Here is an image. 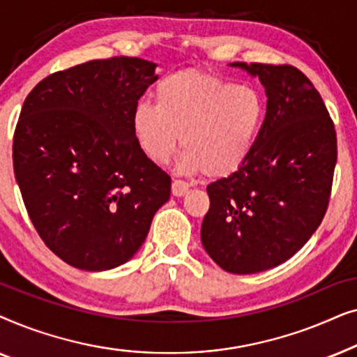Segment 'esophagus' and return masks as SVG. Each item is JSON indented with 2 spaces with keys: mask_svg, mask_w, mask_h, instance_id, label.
Instances as JSON below:
<instances>
[{
  "mask_svg": "<svg viewBox=\"0 0 357 357\" xmlns=\"http://www.w3.org/2000/svg\"><path fill=\"white\" fill-rule=\"evenodd\" d=\"M190 185L183 180H174L172 182V195L174 197H185L188 193Z\"/></svg>",
  "mask_w": 357,
  "mask_h": 357,
  "instance_id": "esophagus-1",
  "label": "esophagus"
}]
</instances>
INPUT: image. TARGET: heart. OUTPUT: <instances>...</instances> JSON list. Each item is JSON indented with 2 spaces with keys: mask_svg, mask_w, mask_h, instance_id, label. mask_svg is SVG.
Wrapping results in <instances>:
<instances>
[{
  "mask_svg": "<svg viewBox=\"0 0 357 357\" xmlns=\"http://www.w3.org/2000/svg\"><path fill=\"white\" fill-rule=\"evenodd\" d=\"M265 120V99L255 87L188 70L158 82L155 105H135L131 131L151 162H167L180 143V170L222 178L243 167Z\"/></svg>",
  "mask_w": 357,
  "mask_h": 357,
  "instance_id": "obj_1",
  "label": "heart"
}]
</instances>
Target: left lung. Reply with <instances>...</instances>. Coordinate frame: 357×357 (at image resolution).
I'll return each mask as SVG.
<instances>
[{
    "instance_id": "1",
    "label": "left lung",
    "mask_w": 357,
    "mask_h": 357,
    "mask_svg": "<svg viewBox=\"0 0 357 357\" xmlns=\"http://www.w3.org/2000/svg\"><path fill=\"white\" fill-rule=\"evenodd\" d=\"M258 76L266 120L242 169L209 183L202 242L222 270L252 275L305 245L328 208L336 164L333 120L304 73L291 65L231 63Z\"/></svg>"
}]
</instances>
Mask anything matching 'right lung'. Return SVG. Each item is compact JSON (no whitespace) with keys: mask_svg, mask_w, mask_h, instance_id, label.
<instances>
[{"mask_svg":"<svg viewBox=\"0 0 357 357\" xmlns=\"http://www.w3.org/2000/svg\"><path fill=\"white\" fill-rule=\"evenodd\" d=\"M155 66L133 56L92 60L47 76L24 100L13 141L24 204L45 245L79 270L128 261L170 197V177L131 131Z\"/></svg>","mask_w":357,"mask_h":357,"instance_id":"add662e5","label":"right lung"}]
</instances>
